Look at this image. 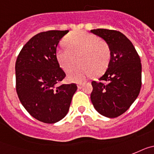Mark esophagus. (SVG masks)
Here are the masks:
<instances>
[{
  "mask_svg": "<svg viewBox=\"0 0 154 154\" xmlns=\"http://www.w3.org/2000/svg\"><path fill=\"white\" fill-rule=\"evenodd\" d=\"M77 88H78L79 89H81V88H83V84H78V85H77Z\"/></svg>",
  "mask_w": 154,
  "mask_h": 154,
  "instance_id": "esophagus-1",
  "label": "esophagus"
}]
</instances>
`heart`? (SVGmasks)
<instances>
[{
    "mask_svg": "<svg viewBox=\"0 0 154 154\" xmlns=\"http://www.w3.org/2000/svg\"><path fill=\"white\" fill-rule=\"evenodd\" d=\"M67 48H58L56 58L65 72L69 71L77 63L81 66L68 73L69 81L82 82L94 74L99 76L105 71L110 60V49L103 40L86 32L69 33L64 39Z\"/></svg>",
    "mask_w": 154,
    "mask_h": 154,
    "instance_id": "b5f03b06",
    "label": "heart"
}]
</instances>
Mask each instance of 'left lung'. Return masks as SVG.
I'll use <instances>...</instances> for the list:
<instances>
[{
	"mask_svg": "<svg viewBox=\"0 0 154 154\" xmlns=\"http://www.w3.org/2000/svg\"><path fill=\"white\" fill-rule=\"evenodd\" d=\"M91 32L103 38L110 49L106 72L100 77L99 82L92 81L91 100L101 116L116 118L129 109L140 94V58L130 40L120 32L97 29Z\"/></svg>",
	"mask_w": 154,
	"mask_h": 154,
	"instance_id": "1",
	"label": "left lung"
}]
</instances>
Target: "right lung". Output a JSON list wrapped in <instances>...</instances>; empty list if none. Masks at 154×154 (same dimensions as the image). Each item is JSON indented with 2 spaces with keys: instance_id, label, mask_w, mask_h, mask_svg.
Wrapping results in <instances>:
<instances>
[{
  "instance_id": "add662e5",
  "label": "right lung",
  "mask_w": 154,
  "mask_h": 154,
  "mask_svg": "<svg viewBox=\"0 0 154 154\" xmlns=\"http://www.w3.org/2000/svg\"><path fill=\"white\" fill-rule=\"evenodd\" d=\"M68 32L51 30L35 35L16 60V91L21 105L45 123H56L66 116L77 89L75 84L60 85L66 74L57 62L56 51Z\"/></svg>"
}]
</instances>
